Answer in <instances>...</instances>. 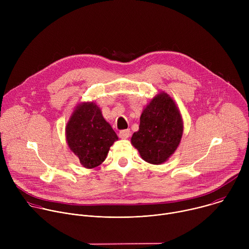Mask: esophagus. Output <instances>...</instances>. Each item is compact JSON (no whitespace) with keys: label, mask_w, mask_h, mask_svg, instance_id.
<instances>
[{"label":"esophagus","mask_w":249,"mask_h":249,"mask_svg":"<svg viewBox=\"0 0 249 249\" xmlns=\"http://www.w3.org/2000/svg\"><path fill=\"white\" fill-rule=\"evenodd\" d=\"M130 135H131V132H130L129 129H127V130H122V131L119 132V137H120L121 139H127V138L130 137Z\"/></svg>","instance_id":"esophagus-1"}]
</instances>
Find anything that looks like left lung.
<instances>
[{
  "label": "left lung",
  "mask_w": 249,
  "mask_h": 249,
  "mask_svg": "<svg viewBox=\"0 0 249 249\" xmlns=\"http://www.w3.org/2000/svg\"><path fill=\"white\" fill-rule=\"evenodd\" d=\"M183 133L180 111L165 92L157 94L140 117L139 131L131 143L141 158L152 164H161L178 147Z\"/></svg>",
  "instance_id": "8db88e82"
}]
</instances>
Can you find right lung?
I'll return each mask as SVG.
<instances>
[{"label":"right lung","instance_id":"1","mask_svg":"<svg viewBox=\"0 0 249 249\" xmlns=\"http://www.w3.org/2000/svg\"><path fill=\"white\" fill-rule=\"evenodd\" d=\"M66 140L83 166L93 168L104 161L118 137L94 102H83L67 123Z\"/></svg>","mask_w":249,"mask_h":249}]
</instances>
